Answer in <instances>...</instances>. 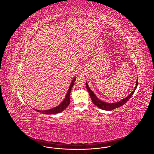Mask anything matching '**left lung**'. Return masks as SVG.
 <instances>
[{"mask_svg": "<svg viewBox=\"0 0 154 154\" xmlns=\"http://www.w3.org/2000/svg\"><path fill=\"white\" fill-rule=\"evenodd\" d=\"M137 85H138V80H137V81H136V87L134 89V90L133 91L132 93L128 97H126V98L122 99V100H121L118 102L115 103H108L104 102L103 101H101L100 100H99L98 98H97V97L95 95V94L91 90V89L89 88L87 83H86V88L87 89L88 93L91 96V98L92 99V102L95 106H96L97 107H99V109H101L102 110H112L113 109H117L119 107H121V106H123L124 104L127 102L130 99V98L131 97V96L133 94V93L134 92L136 89L137 88Z\"/></svg>", "mask_w": 154, "mask_h": 154, "instance_id": "1", "label": "left lung"}]
</instances>
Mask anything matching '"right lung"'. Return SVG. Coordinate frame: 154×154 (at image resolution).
Instances as JSON below:
<instances>
[{
	"label": "right lung",
	"mask_w": 154,
	"mask_h": 154,
	"mask_svg": "<svg viewBox=\"0 0 154 154\" xmlns=\"http://www.w3.org/2000/svg\"><path fill=\"white\" fill-rule=\"evenodd\" d=\"M75 81V78L72 81V83L70 84V86L69 87V90H68V91L67 92V94H66V97H65L64 100L61 103L59 106H58L57 107H54V108L50 109V110H44V111L35 110H36L37 111H38V112H42L43 114H58V113H59L60 112H62L69 106V104L70 103V94L72 88L73 86L74 83Z\"/></svg>",
	"instance_id": "right-lung-1"
}]
</instances>
